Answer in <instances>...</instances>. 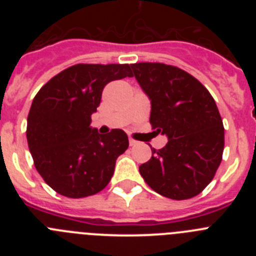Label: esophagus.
I'll list each match as a JSON object with an SVG mask.
<instances>
[{"label":"esophagus","mask_w":256,"mask_h":256,"mask_svg":"<svg viewBox=\"0 0 256 256\" xmlns=\"http://www.w3.org/2000/svg\"><path fill=\"white\" fill-rule=\"evenodd\" d=\"M136 144H137V142H136L134 140H133V138H130V146H134Z\"/></svg>","instance_id":"34e87169"}]
</instances>
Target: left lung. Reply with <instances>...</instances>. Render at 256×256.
Masks as SVG:
<instances>
[{
  "label": "left lung",
  "mask_w": 256,
  "mask_h": 256,
  "mask_svg": "<svg viewBox=\"0 0 256 256\" xmlns=\"http://www.w3.org/2000/svg\"><path fill=\"white\" fill-rule=\"evenodd\" d=\"M132 76L151 100L150 124L168 144L140 166L144 182L173 200L198 195L222 162L224 126L204 86L184 70L162 62L130 65Z\"/></svg>",
  "instance_id": "8db88e82"
}]
</instances>
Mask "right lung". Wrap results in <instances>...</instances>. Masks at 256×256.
I'll return each mask as SVG.
<instances>
[{"label": "right lung", "instance_id": "1", "mask_svg": "<svg viewBox=\"0 0 256 256\" xmlns=\"http://www.w3.org/2000/svg\"><path fill=\"white\" fill-rule=\"evenodd\" d=\"M126 76H132L128 64H76L36 94L26 120L29 151L40 177L60 195L92 196L112 180L128 136L122 130L100 134L90 124L104 87Z\"/></svg>", "mask_w": 256, "mask_h": 256}]
</instances>
